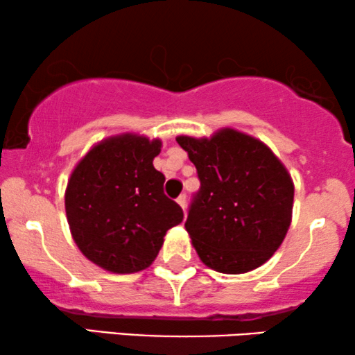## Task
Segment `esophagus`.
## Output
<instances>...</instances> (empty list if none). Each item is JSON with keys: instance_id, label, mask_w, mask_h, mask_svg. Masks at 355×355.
Segmentation results:
<instances>
[{"instance_id": "1", "label": "esophagus", "mask_w": 355, "mask_h": 355, "mask_svg": "<svg viewBox=\"0 0 355 355\" xmlns=\"http://www.w3.org/2000/svg\"><path fill=\"white\" fill-rule=\"evenodd\" d=\"M177 203L182 206V209H183V211H185V209H187V195H180V196H178V198H177Z\"/></svg>"}]
</instances>
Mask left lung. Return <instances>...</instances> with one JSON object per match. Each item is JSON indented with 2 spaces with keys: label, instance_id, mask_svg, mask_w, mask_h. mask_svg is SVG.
I'll return each mask as SVG.
<instances>
[{
  "label": "left lung",
  "instance_id": "obj_1",
  "mask_svg": "<svg viewBox=\"0 0 355 355\" xmlns=\"http://www.w3.org/2000/svg\"><path fill=\"white\" fill-rule=\"evenodd\" d=\"M177 142L201 183L185 223L201 262L234 275L266 263L291 223L295 187L285 165L262 141L231 128Z\"/></svg>",
  "mask_w": 355,
  "mask_h": 355
}]
</instances>
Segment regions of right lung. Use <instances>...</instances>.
<instances>
[{
	"mask_svg": "<svg viewBox=\"0 0 355 355\" xmlns=\"http://www.w3.org/2000/svg\"><path fill=\"white\" fill-rule=\"evenodd\" d=\"M162 141L121 134L98 142L77 164L65 190L71 237L82 254L113 273L144 270L154 262L180 206L165 196L154 168Z\"/></svg>",
	"mask_w": 355,
	"mask_h": 355,
	"instance_id": "1",
	"label": "right lung"
}]
</instances>
